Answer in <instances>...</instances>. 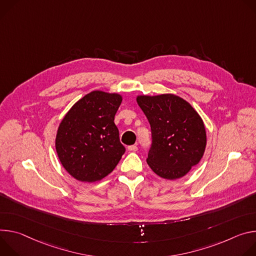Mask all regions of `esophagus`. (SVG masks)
Listing matches in <instances>:
<instances>
[{"label": "esophagus", "instance_id": "1", "mask_svg": "<svg viewBox=\"0 0 256 256\" xmlns=\"http://www.w3.org/2000/svg\"><path fill=\"white\" fill-rule=\"evenodd\" d=\"M137 150H138V148H137V146H136V144L128 146V150H130V152H136Z\"/></svg>", "mask_w": 256, "mask_h": 256}]
</instances>
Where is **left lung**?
I'll return each instance as SVG.
<instances>
[{"mask_svg":"<svg viewBox=\"0 0 256 256\" xmlns=\"http://www.w3.org/2000/svg\"><path fill=\"white\" fill-rule=\"evenodd\" d=\"M137 102L152 129L148 166L168 180L185 176L200 162L206 150V133L200 116L175 94L140 96Z\"/></svg>","mask_w":256,"mask_h":256,"instance_id":"left-lung-1","label":"left lung"}]
</instances>
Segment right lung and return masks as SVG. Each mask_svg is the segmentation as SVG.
I'll return each instance as SVG.
<instances>
[{
	"instance_id": "obj_1",
	"label": "right lung",
	"mask_w": 256,
	"mask_h": 256,
	"mask_svg": "<svg viewBox=\"0 0 256 256\" xmlns=\"http://www.w3.org/2000/svg\"><path fill=\"white\" fill-rule=\"evenodd\" d=\"M122 96L96 90L84 96L66 114L56 137V150L66 171L82 182L108 176L125 146L114 123Z\"/></svg>"
}]
</instances>
